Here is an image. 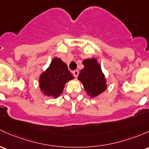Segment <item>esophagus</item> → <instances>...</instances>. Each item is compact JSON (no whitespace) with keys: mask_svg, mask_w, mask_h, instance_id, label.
Returning <instances> with one entry per match:
<instances>
[{"mask_svg":"<svg viewBox=\"0 0 149 149\" xmlns=\"http://www.w3.org/2000/svg\"><path fill=\"white\" fill-rule=\"evenodd\" d=\"M73 76H74L75 77H78V73H79V71H78V70H75V71H73Z\"/></svg>","mask_w":149,"mask_h":149,"instance_id":"34e87169","label":"esophagus"}]
</instances>
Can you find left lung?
Here are the masks:
<instances>
[{"mask_svg":"<svg viewBox=\"0 0 149 149\" xmlns=\"http://www.w3.org/2000/svg\"><path fill=\"white\" fill-rule=\"evenodd\" d=\"M84 68L81 70L78 80L83 84L88 95L95 97L107 89V79L97 59L94 58L83 60Z\"/></svg>","mask_w":149,"mask_h":149,"instance_id":"8db88e82","label":"left lung"}]
</instances>
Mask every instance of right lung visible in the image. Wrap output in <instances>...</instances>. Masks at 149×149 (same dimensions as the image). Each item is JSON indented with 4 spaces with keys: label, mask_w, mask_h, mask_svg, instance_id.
Wrapping results in <instances>:
<instances>
[{
    "label": "right lung",
    "mask_w": 149,
    "mask_h": 149,
    "mask_svg": "<svg viewBox=\"0 0 149 149\" xmlns=\"http://www.w3.org/2000/svg\"><path fill=\"white\" fill-rule=\"evenodd\" d=\"M73 78L66 63L55 57L48 68L41 73L39 86L44 95L56 99L63 93L66 83Z\"/></svg>",
    "instance_id": "right-lung-1"
}]
</instances>
